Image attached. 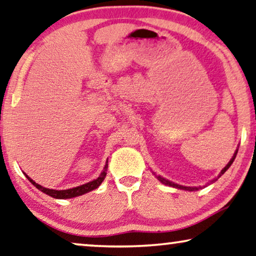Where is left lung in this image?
<instances>
[{"mask_svg": "<svg viewBox=\"0 0 256 256\" xmlns=\"http://www.w3.org/2000/svg\"><path fill=\"white\" fill-rule=\"evenodd\" d=\"M236 153H238V150H236L234 152V154H233V156H232V159L230 160V162L225 166L224 168L222 169V172H220V174H219V176H222V174H224V172L228 170V169L231 167V164H233V161H234V159H236ZM218 176V178H219ZM156 178L159 180V181L161 182V183H164V184H167V186H174V188H178V189H184V190H189V192H192V190H198V188H196V186H180V184H176V183H174V182H170V181H168V180H166V178H161V176H156ZM216 180L217 178H214V181L212 182H214Z\"/></svg>", "mask_w": 256, "mask_h": 256, "instance_id": "left-lung-1", "label": "left lung"}]
</instances>
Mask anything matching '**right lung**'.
Here are the masks:
<instances>
[{"label":"right lung","mask_w":256,"mask_h":256,"mask_svg":"<svg viewBox=\"0 0 256 256\" xmlns=\"http://www.w3.org/2000/svg\"><path fill=\"white\" fill-rule=\"evenodd\" d=\"M106 169H108V161L106 166H104V169L103 172H100V175L98 178L92 180V182H88L86 183V184H82V186H75V188H72V189H66V190H53V189H48V188H44V186L38 184V183H36L34 180L28 178V176L25 174L26 176V178L30 181L32 184H34L36 188H38L40 192H42L46 195L53 197V198H59V200H67V198H73V197H78V196H81L84 195V194H87L89 192H92V190L98 188L100 186V183L103 182V180L106 178Z\"/></svg>","instance_id":"1"}]
</instances>
